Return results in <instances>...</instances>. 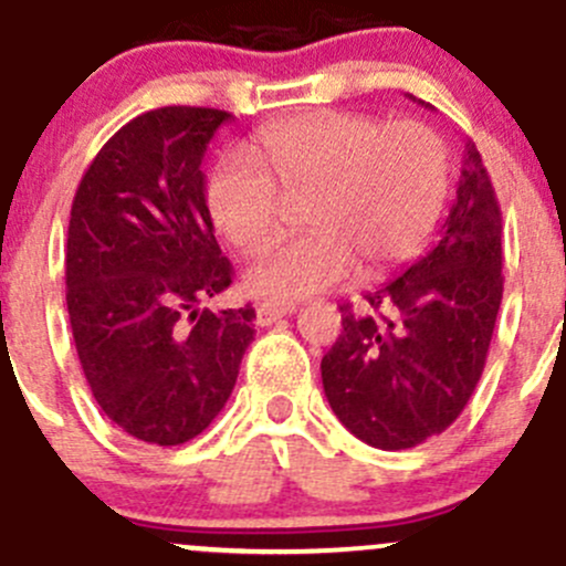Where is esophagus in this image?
<instances>
[{
  "instance_id": "1",
  "label": "esophagus",
  "mask_w": 566,
  "mask_h": 566,
  "mask_svg": "<svg viewBox=\"0 0 566 566\" xmlns=\"http://www.w3.org/2000/svg\"><path fill=\"white\" fill-rule=\"evenodd\" d=\"M295 310H298V306H295L293 301H265V304L256 306V325H271L276 323V319L293 315Z\"/></svg>"
}]
</instances>
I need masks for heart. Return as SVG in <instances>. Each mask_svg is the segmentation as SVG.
Here are the masks:
<instances>
[{
	"label": "heart",
	"instance_id": "1",
	"mask_svg": "<svg viewBox=\"0 0 566 566\" xmlns=\"http://www.w3.org/2000/svg\"><path fill=\"white\" fill-rule=\"evenodd\" d=\"M249 161H224L210 177L216 230L243 254L265 247L283 199L306 197L310 232L273 243L249 268L247 287L268 298H306L356 276H380L436 230L449 186V156L427 125L369 114L306 112L271 125Z\"/></svg>",
	"mask_w": 566,
	"mask_h": 566
}]
</instances>
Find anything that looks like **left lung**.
<instances>
[{
	"instance_id": "left-lung-1",
	"label": "left lung",
	"mask_w": 566,
	"mask_h": 566,
	"mask_svg": "<svg viewBox=\"0 0 566 566\" xmlns=\"http://www.w3.org/2000/svg\"><path fill=\"white\" fill-rule=\"evenodd\" d=\"M501 293V208L468 142L436 243L364 293V315L342 306V334L319 364L336 419L386 452L441 436L482 378Z\"/></svg>"
}]
</instances>
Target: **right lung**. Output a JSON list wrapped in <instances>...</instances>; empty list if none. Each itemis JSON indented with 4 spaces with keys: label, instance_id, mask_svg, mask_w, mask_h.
<instances>
[{
    "label": "right lung",
    "instance_id": "1",
    "mask_svg": "<svg viewBox=\"0 0 566 566\" xmlns=\"http://www.w3.org/2000/svg\"><path fill=\"white\" fill-rule=\"evenodd\" d=\"M232 114L164 106L101 147L67 224V315L112 424L180 447L219 416L254 339V310L210 312L232 284L205 199L202 158Z\"/></svg>",
    "mask_w": 566,
    "mask_h": 566
}]
</instances>
